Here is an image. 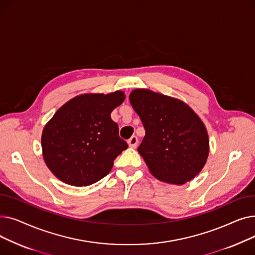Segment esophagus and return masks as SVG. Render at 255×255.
Listing matches in <instances>:
<instances>
[{
	"label": "esophagus",
	"instance_id": "34e87169",
	"mask_svg": "<svg viewBox=\"0 0 255 255\" xmlns=\"http://www.w3.org/2000/svg\"><path fill=\"white\" fill-rule=\"evenodd\" d=\"M128 144H129V146L130 148H136V145H137V142H138V139H137V137L135 136V135H133V136H131L129 139H128Z\"/></svg>",
	"mask_w": 255,
	"mask_h": 255
}]
</instances>
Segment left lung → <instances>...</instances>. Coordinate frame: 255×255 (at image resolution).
Instances as JSON below:
<instances>
[{
  "label": "left lung",
  "instance_id": "obj_1",
  "mask_svg": "<svg viewBox=\"0 0 255 255\" xmlns=\"http://www.w3.org/2000/svg\"><path fill=\"white\" fill-rule=\"evenodd\" d=\"M145 135L137 148L152 175L182 185L203 169L209 155L204 123L181 100L150 90L136 89L129 96Z\"/></svg>",
  "mask_w": 255,
  "mask_h": 255
}]
</instances>
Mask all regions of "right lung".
Returning a JSON list of instances; mask_svg holds the SVG:
<instances>
[{
    "instance_id": "1",
    "label": "right lung",
    "mask_w": 255,
    "mask_h": 255,
    "mask_svg": "<svg viewBox=\"0 0 255 255\" xmlns=\"http://www.w3.org/2000/svg\"><path fill=\"white\" fill-rule=\"evenodd\" d=\"M124 99L121 91L87 94L58 110L41 138L45 163L58 179L72 186H89L112 170L115 159L128 148L111 118Z\"/></svg>"
}]
</instances>
